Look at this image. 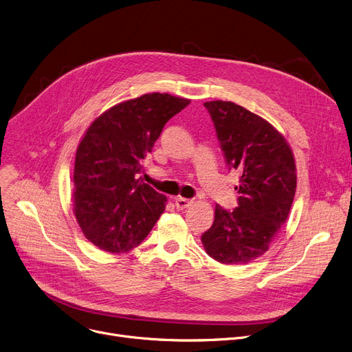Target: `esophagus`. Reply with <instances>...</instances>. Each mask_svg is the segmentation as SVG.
<instances>
[{
    "label": "esophagus",
    "instance_id": "34e87169",
    "mask_svg": "<svg viewBox=\"0 0 352 352\" xmlns=\"http://www.w3.org/2000/svg\"><path fill=\"white\" fill-rule=\"evenodd\" d=\"M190 204H192V200H189V199H184V197L175 199V206H176L177 210H183L186 208H189Z\"/></svg>",
    "mask_w": 352,
    "mask_h": 352
}]
</instances>
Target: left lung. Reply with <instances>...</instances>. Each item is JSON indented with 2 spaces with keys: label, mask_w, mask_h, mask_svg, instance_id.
<instances>
[{
  "label": "left lung",
  "mask_w": 352,
  "mask_h": 352,
  "mask_svg": "<svg viewBox=\"0 0 352 352\" xmlns=\"http://www.w3.org/2000/svg\"><path fill=\"white\" fill-rule=\"evenodd\" d=\"M229 169L240 173L239 206L216 204L214 221L201 234L206 253L223 264L263 256L285 223L297 188L293 151L284 136L258 115L234 102H204Z\"/></svg>",
  "instance_id": "1"
}]
</instances>
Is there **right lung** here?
<instances>
[{
    "mask_svg": "<svg viewBox=\"0 0 352 352\" xmlns=\"http://www.w3.org/2000/svg\"><path fill=\"white\" fill-rule=\"evenodd\" d=\"M189 99L146 94L96 118L82 138L74 169V213L85 237L108 253H126L149 234L166 208L136 175L166 122Z\"/></svg>",
    "mask_w": 352,
    "mask_h": 352,
    "instance_id": "obj_1",
    "label": "right lung"
}]
</instances>
